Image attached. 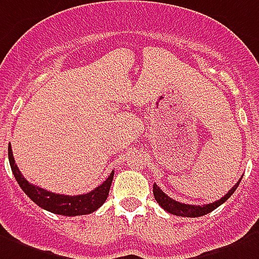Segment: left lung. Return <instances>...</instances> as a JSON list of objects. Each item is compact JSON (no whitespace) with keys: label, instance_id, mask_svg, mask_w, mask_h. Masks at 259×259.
<instances>
[{"label":"left lung","instance_id":"obj_1","mask_svg":"<svg viewBox=\"0 0 259 259\" xmlns=\"http://www.w3.org/2000/svg\"><path fill=\"white\" fill-rule=\"evenodd\" d=\"M239 184H240V180L229 189V192L227 195H224V198H221L217 202L210 203V204H203V206H193V204L176 202L174 199L168 198L167 195L159 188L156 184H154V196L155 200L159 203V206L167 212H170V214H174V215H178V217H202V215H206L208 212H211L212 210H215L224 202H227L228 199L232 196V193L236 191Z\"/></svg>","mask_w":259,"mask_h":259}]
</instances>
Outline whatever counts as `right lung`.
<instances>
[{"instance_id":"1","label":"right lung","mask_w":259,"mask_h":259,"mask_svg":"<svg viewBox=\"0 0 259 259\" xmlns=\"http://www.w3.org/2000/svg\"><path fill=\"white\" fill-rule=\"evenodd\" d=\"M8 158H9V164L12 168L13 176L16 178L17 184L20 185V188L23 189V192L44 210L60 214V215H68V217L85 215V214H91L99 207H101V204L108 198L111 183L114 178V171H111L104 183L100 184L97 188L91 192L76 195V196H67V195H60V193L49 192L47 189H42L41 187H35L28 183L15 163L11 144L8 147Z\"/></svg>"}]
</instances>
